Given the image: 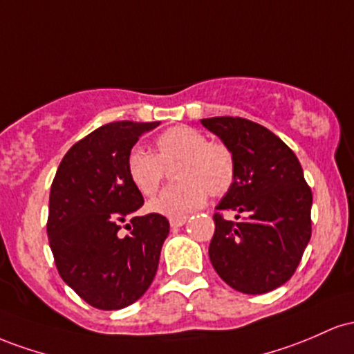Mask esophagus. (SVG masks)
Returning a JSON list of instances; mask_svg holds the SVG:
<instances>
[{
  "instance_id": "obj_1",
  "label": "esophagus",
  "mask_w": 354,
  "mask_h": 354,
  "mask_svg": "<svg viewBox=\"0 0 354 354\" xmlns=\"http://www.w3.org/2000/svg\"><path fill=\"white\" fill-rule=\"evenodd\" d=\"M185 222H187V217H174V219H170V227H174V229L182 227Z\"/></svg>"
}]
</instances>
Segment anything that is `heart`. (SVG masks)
I'll return each mask as SVG.
<instances>
[{
	"label": "heart",
	"mask_w": 354,
	"mask_h": 354,
	"mask_svg": "<svg viewBox=\"0 0 354 354\" xmlns=\"http://www.w3.org/2000/svg\"><path fill=\"white\" fill-rule=\"evenodd\" d=\"M176 169L180 184L162 190L149 202V210L158 216L185 217L204 207L210 196H224L236 178V158L222 142L187 125L172 127L156 140V153L135 147L127 157V174L133 187L144 196H153L165 177V167Z\"/></svg>",
	"instance_id": "heart-1"
}]
</instances>
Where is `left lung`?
I'll use <instances>...</instances> for the list:
<instances>
[{"label": "left lung", "mask_w": 354, "mask_h": 354, "mask_svg": "<svg viewBox=\"0 0 354 354\" xmlns=\"http://www.w3.org/2000/svg\"><path fill=\"white\" fill-rule=\"evenodd\" d=\"M232 150L236 178L217 204L209 257L221 279L244 295H264L291 279L311 239L313 194L291 149L241 117L202 118ZM234 209L227 221L221 212Z\"/></svg>", "instance_id": "1"}]
</instances>
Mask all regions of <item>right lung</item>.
Returning a JSON list of instances; mask_svg holds the SVG:
<instances>
[{
    "mask_svg": "<svg viewBox=\"0 0 354 354\" xmlns=\"http://www.w3.org/2000/svg\"><path fill=\"white\" fill-rule=\"evenodd\" d=\"M160 122H112L77 142L50 190L48 242L62 279L90 306L115 311L144 296L156 277L169 221L133 216L144 197L127 174L138 137ZM127 220L131 234L118 230Z\"/></svg>",
    "mask_w": 354,
    "mask_h": 354,
    "instance_id": "add662e5",
    "label": "right lung"
}]
</instances>
